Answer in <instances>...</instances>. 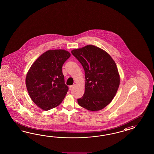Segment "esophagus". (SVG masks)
<instances>
[{
  "label": "esophagus",
  "mask_w": 154,
  "mask_h": 154,
  "mask_svg": "<svg viewBox=\"0 0 154 154\" xmlns=\"http://www.w3.org/2000/svg\"><path fill=\"white\" fill-rule=\"evenodd\" d=\"M75 84H74V85H70V87H69V88H70V89H72V88H74V87H75Z\"/></svg>",
  "instance_id": "1"
}]
</instances>
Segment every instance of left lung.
I'll return each mask as SVG.
<instances>
[{
  "mask_svg": "<svg viewBox=\"0 0 154 154\" xmlns=\"http://www.w3.org/2000/svg\"><path fill=\"white\" fill-rule=\"evenodd\" d=\"M83 67L85 92L78 99L81 107L91 111L104 109L114 98L120 78L114 60L105 51L93 45H87L71 51Z\"/></svg>",
  "mask_w": 154,
  "mask_h": 154,
  "instance_id": "1",
  "label": "left lung"
}]
</instances>
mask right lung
<instances>
[{"label":"right lung","mask_w":154,"mask_h":154,"mask_svg":"<svg viewBox=\"0 0 154 154\" xmlns=\"http://www.w3.org/2000/svg\"><path fill=\"white\" fill-rule=\"evenodd\" d=\"M65 49L48 50L32 64L26 76L28 93L36 105L44 111L59 105L68 91L62 67L70 57Z\"/></svg>","instance_id":"right-lung-1"}]
</instances>
